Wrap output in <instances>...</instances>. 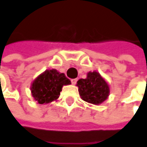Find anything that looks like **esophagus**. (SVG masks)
I'll return each mask as SVG.
<instances>
[{"label":"esophagus","instance_id":"1","mask_svg":"<svg viewBox=\"0 0 147 147\" xmlns=\"http://www.w3.org/2000/svg\"><path fill=\"white\" fill-rule=\"evenodd\" d=\"M76 82H77V79H71V83H72L73 85H76Z\"/></svg>","mask_w":147,"mask_h":147}]
</instances>
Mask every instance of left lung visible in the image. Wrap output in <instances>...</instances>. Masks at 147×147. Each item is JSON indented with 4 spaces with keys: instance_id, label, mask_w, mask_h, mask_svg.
I'll return each mask as SVG.
<instances>
[{
    "instance_id": "obj_1",
    "label": "left lung",
    "mask_w": 147,
    "mask_h": 147,
    "mask_svg": "<svg viewBox=\"0 0 147 147\" xmlns=\"http://www.w3.org/2000/svg\"><path fill=\"white\" fill-rule=\"evenodd\" d=\"M76 86L82 100L94 105H99L108 99L110 88L106 80L98 71H89L87 78L77 81Z\"/></svg>"
}]
</instances>
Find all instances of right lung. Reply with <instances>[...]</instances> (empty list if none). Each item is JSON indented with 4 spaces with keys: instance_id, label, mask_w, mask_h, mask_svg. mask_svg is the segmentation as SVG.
Segmentation results:
<instances>
[{
    "instance_id": "1",
    "label": "right lung",
    "mask_w": 147,
    "mask_h": 147,
    "mask_svg": "<svg viewBox=\"0 0 147 147\" xmlns=\"http://www.w3.org/2000/svg\"><path fill=\"white\" fill-rule=\"evenodd\" d=\"M71 81L57 70H46L38 76L31 84V93L39 104H47L57 100L63 86L70 85Z\"/></svg>"
}]
</instances>
